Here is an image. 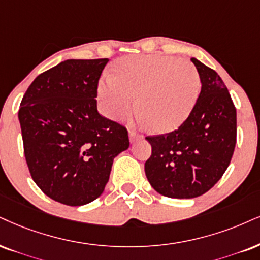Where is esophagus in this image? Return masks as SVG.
<instances>
[{
    "label": "esophagus",
    "instance_id": "esophagus-1",
    "mask_svg": "<svg viewBox=\"0 0 260 260\" xmlns=\"http://www.w3.org/2000/svg\"><path fill=\"white\" fill-rule=\"evenodd\" d=\"M141 139V135H139V134L136 133V131H130L129 133V140L131 143H135L137 140Z\"/></svg>",
    "mask_w": 260,
    "mask_h": 260
}]
</instances>
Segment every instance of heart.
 Here are the masks:
<instances>
[{"label": "heart", "mask_w": 260, "mask_h": 260, "mask_svg": "<svg viewBox=\"0 0 260 260\" xmlns=\"http://www.w3.org/2000/svg\"><path fill=\"white\" fill-rule=\"evenodd\" d=\"M114 75L98 86L104 114L119 118L133 110L137 96L139 121L158 134L181 126L197 105L200 77L188 60L164 54L129 55L118 59Z\"/></svg>", "instance_id": "b5f03b06"}]
</instances>
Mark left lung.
<instances>
[{
    "label": "left lung",
    "instance_id": "8db88e82",
    "mask_svg": "<svg viewBox=\"0 0 260 260\" xmlns=\"http://www.w3.org/2000/svg\"><path fill=\"white\" fill-rule=\"evenodd\" d=\"M201 91L177 130L148 136L146 177L159 194L193 199L210 190L228 169L236 145V108L218 73L195 57Z\"/></svg>",
    "mask_w": 260,
    "mask_h": 260
}]
</instances>
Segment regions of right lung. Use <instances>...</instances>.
I'll list each match as a JSON object with an SVG mask.
<instances>
[{
	"label": "right lung",
	"instance_id": "obj_1",
	"mask_svg": "<svg viewBox=\"0 0 260 260\" xmlns=\"http://www.w3.org/2000/svg\"><path fill=\"white\" fill-rule=\"evenodd\" d=\"M108 59L60 62L36 77L18 117L32 179L53 200L86 205L104 193L127 131L98 112V83Z\"/></svg>",
	"mask_w": 260,
	"mask_h": 260
}]
</instances>
